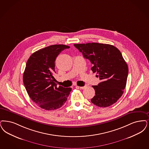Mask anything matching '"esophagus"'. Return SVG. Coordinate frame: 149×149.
Listing matches in <instances>:
<instances>
[{"label": "esophagus", "instance_id": "obj_1", "mask_svg": "<svg viewBox=\"0 0 149 149\" xmlns=\"http://www.w3.org/2000/svg\"><path fill=\"white\" fill-rule=\"evenodd\" d=\"M77 87L80 88V89H85L86 88V86H77Z\"/></svg>", "mask_w": 149, "mask_h": 149}]
</instances>
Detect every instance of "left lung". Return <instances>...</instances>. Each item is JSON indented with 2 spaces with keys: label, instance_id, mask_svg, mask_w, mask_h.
Here are the masks:
<instances>
[{
  "label": "left lung",
  "instance_id": "1",
  "mask_svg": "<svg viewBox=\"0 0 149 149\" xmlns=\"http://www.w3.org/2000/svg\"><path fill=\"white\" fill-rule=\"evenodd\" d=\"M74 47L89 60L101 82L93 85L95 95L91 101L97 107H106L115 103L124 93L128 75V66L118 48L97 42L77 44Z\"/></svg>",
  "mask_w": 149,
  "mask_h": 149
}]
</instances>
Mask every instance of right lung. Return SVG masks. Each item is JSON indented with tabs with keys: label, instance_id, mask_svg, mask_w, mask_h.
Instances as JSON below:
<instances>
[{
	"label": "right lung",
	"instance_id": "obj_1",
	"mask_svg": "<svg viewBox=\"0 0 149 149\" xmlns=\"http://www.w3.org/2000/svg\"><path fill=\"white\" fill-rule=\"evenodd\" d=\"M69 48L63 44L50 45L32 54L27 61L24 86L31 99L42 109L54 110L61 107L72 91L71 88H58L53 77L56 57Z\"/></svg>",
	"mask_w": 149,
	"mask_h": 149
}]
</instances>
